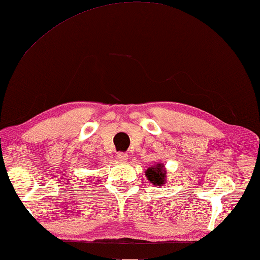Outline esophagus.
Segmentation results:
<instances>
[{
	"label": "esophagus",
	"mask_w": 260,
	"mask_h": 260,
	"mask_svg": "<svg viewBox=\"0 0 260 260\" xmlns=\"http://www.w3.org/2000/svg\"><path fill=\"white\" fill-rule=\"evenodd\" d=\"M117 158L120 161H126L128 159V154L127 153H118L117 154Z\"/></svg>",
	"instance_id": "obj_1"
}]
</instances>
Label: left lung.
<instances>
[{
	"mask_svg": "<svg viewBox=\"0 0 260 260\" xmlns=\"http://www.w3.org/2000/svg\"><path fill=\"white\" fill-rule=\"evenodd\" d=\"M145 175L149 182L155 186H162L166 183V170L162 164L148 167Z\"/></svg>",
	"mask_w": 260,
	"mask_h": 260,
	"instance_id": "obj_1",
	"label": "left lung"
}]
</instances>
